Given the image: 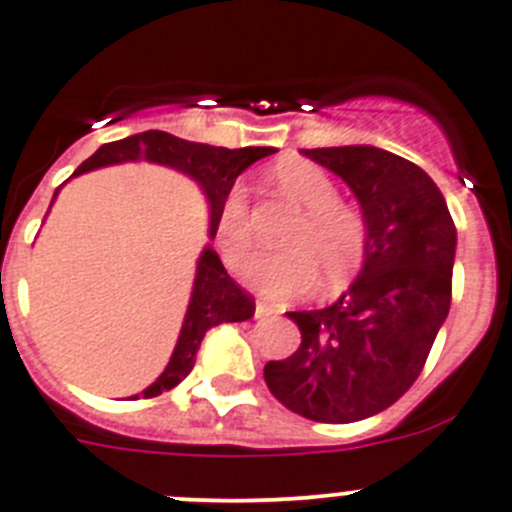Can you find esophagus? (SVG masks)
<instances>
[{
	"label": "esophagus",
	"mask_w": 512,
	"mask_h": 512,
	"mask_svg": "<svg viewBox=\"0 0 512 512\" xmlns=\"http://www.w3.org/2000/svg\"><path fill=\"white\" fill-rule=\"evenodd\" d=\"M274 312H277V307L264 300H256V318H266V315H274Z\"/></svg>",
	"instance_id": "1"
}]
</instances>
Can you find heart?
Here are the masks:
<instances>
[{
  "mask_svg": "<svg viewBox=\"0 0 512 512\" xmlns=\"http://www.w3.org/2000/svg\"><path fill=\"white\" fill-rule=\"evenodd\" d=\"M274 182L305 210L289 230V248L264 251L248 264V282L269 297H297L318 284L320 271L330 287L354 277L369 248L364 212L338 200L336 182L320 166L302 158L282 161L274 169ZM215 235L225 264L238 269L256 243L251 200L243 184H233L225 192L217 207Z\"/></svg>",
  "mask_w": 512,
  "mask_h": 512,
  "instance_id": "heart-1",
  "label": "heart"
}]
</instances>
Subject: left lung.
<instances>
[{"mask_svg": "<svg viewBox=\"0 0 512 512\" xmlns=\"http://www.w3.org/2000/svg\"><path fill=\"white\" fill-rule=\"evenodd\" d=\"M359 197L369 248L359 279L323 310L287 312L295 354L264 366L284 408L318 423H354L413 387L451 307L456 228L433 179L374 146L302 151Z\"/></svg>", "mask_w": 512, "mask_h": 512, "instance_id": "left-lung-1", "label": "left lung"}]
</instances>
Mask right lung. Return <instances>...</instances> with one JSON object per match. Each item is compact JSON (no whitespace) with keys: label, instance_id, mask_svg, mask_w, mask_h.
<instances>
[{"label":"right lung","instance_id":"1","mask_svg":"<svg viewBox=\"0 0 512 512\" xmlns=\"http://www.w3.org/2000/svg\"><path fill=\"white\" fill-rule=\"evenodd\" d=\"M271 153H274V148H215L205 146V143H189V140L164 133V130H146V133L115 140V143H104L92 158H87L74 171V176L107 164L135 161V158H146V161H153V164H164L176 171H184L207 194V202H210V235H215L217 207L223 202L225 192L233 187L241 171H246L253 161L271 156ZM253 310H256L253 297L230 279L220 256L212 248H205L200 261H197V279H194L192 300H189L187 318H184L174 354H171V361L164 369V374L148 390L140 392L143 400L171 390V387H176L192 372L194 356H197V348H200L207 330L220 323L248 320Z\"/></svg>","mask_w":512,"mask_h":512}]
</instances>
